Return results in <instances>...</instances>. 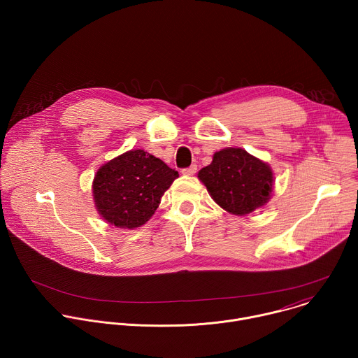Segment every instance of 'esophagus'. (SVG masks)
I'll return each mask as SVG.
<instances>
[{
    "label": "esophagus",
    "instance_id": "1",
    "mask_svg": "<svg viewBox=\"0 0 358 358\" xmlns=\"http://www.w3.org/2000/svg\"><path fill=\"white\" fill-rule=\"evenodd\" d=\"M195 173H196V166L195 164H191L189 167L182 169V174H185V176H192Z\"/></svg>",
    "mask_w": 358,
    "mask_h": 358
}]
</instances>
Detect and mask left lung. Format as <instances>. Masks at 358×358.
<instances>
[{
    "label": "left lung",
    "instance_id": "1",
    "mask_svg": "<svg viewBox=\"0 0 358 358\" xmlns=\"http://www.w3.org/2000/svg\"><path fill=\"white\" fill-rule=\"evenodd\" d=\"M220 207L235 215H246L268 202L273 176L268 164L242 148H224L213 163L198 173Z\"/></svg>",
    "mask_w": 358,
    "mask_h": 358
}]
</instances>
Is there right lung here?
I'll return each instance as SVG.
<instances>
[{"label":"right lung","instance_id":"obj_1","mask_svg":"<svg viewBox=\"0 0 358 358\" xmlns=\"http://www.w3.org/2000/svg\"><path fill=\"white\" fill-rule=\"evenodd\" d=\"M177 177L178 171L147 151H127L96 173V208L112 225L141 227L156 213L163 194Z\"/></svg>","mask_w":358,"mask_h":358}]
</instances>
